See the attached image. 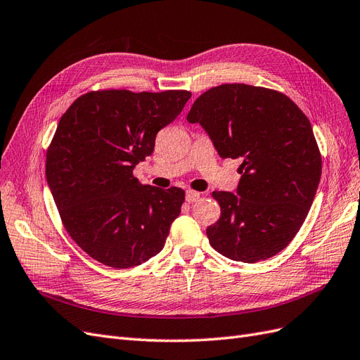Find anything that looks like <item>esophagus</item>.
Segmentation results:
<instances>
[{"label": "esophagus", "mask_w": 360, "mask_h": 360, "mask_svg": "<svg viewBox=\"0 0 360 360\" xmlns=\"http://www.w3.org/2000/svg\"><path fill=\"white\" fill-rule=\"evenodd\" d=\"M200 200V193L198 192H195V191H186V201L189 202V204H193V202H197Z\"/></svg>", "instance_id": "esophagus-1"}]
</instances>
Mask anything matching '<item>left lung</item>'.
<instances>
[{
	"mask_svg": "<svg viewBox=\"0 0 360 360\" xmlns=\"http://www.w3.org/2000/svg\"><path fill=\"white\" fill-rule=\"evenodd\" d=\"M188 122L205 129L221 158L243 159L237 193H212L221 205L207 228L213 249L242 263L281 252L307 219L321 177L308 117L276 90L222 84L193 102Z\"/></svg>",
	"mask_w": 360,
	"mask_h": 360,
	"instance_id": "8db88e82",
	"label": "left lung"
}]
</instances>
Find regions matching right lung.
Returning a JSON list of instances; mask_svg holds the SVG:
<instances>
[{
  "instance_id": "1",
  "label": "right lung",
  "mask_w": 360,
  "mask_h": 360,
  "mask_svg": "<svg viewBox=\"0 0 360 360\" xmlns=\"http://www.w3.org/2000/svg\"><path fill=\"white\" fill-rule=\"evenodd\" d=\"M191 91L97 90L63 114L46 151V180L73 242L99 263L129 269L163 249L184 191L143 186L134 168L181 112Z\"/></svg>"
}]
</instances>
